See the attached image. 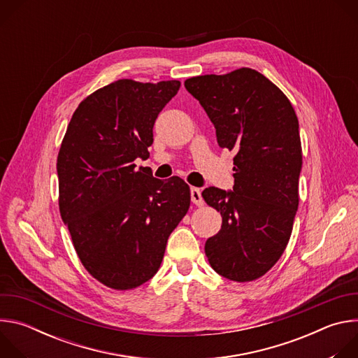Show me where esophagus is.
I'll return each instance as SVG.
<instances>
[{
    "instance_id": "esophagus-1",
    "label": "esophagus",
    "mask_w": 358,
    "mask_h": 358,
    "mask_svg": "<svg viewBox=\"0 0 358 358\" xmlns=\"http://www.w3.org/2000/svg\"><path fill=\"white\" fill-rule=\"evenodd\" d=\"M191 201H192V203H195L196 207L203 206V199H202V194H201L199 188H196V187L191 188Z\"/></svg>"
}]
</instances>
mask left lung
I'll return each instance as SVG.
<instances>
[{"label":"left lung","instance_id":"1","mask_svg":"<svg viewBox=\"0 0 358 358\" xmlns=\"http://www.w3.org/2000/svg\"><path fill=\"white\" fill-rule=\"evenodd\" d=\"M184 85L211 119L220 147L236 152L232 191H202L222 215L206 255L221 276L255 280L279 261L292 234L301 171L297 116L285 93L255 69L195 76Z\"/></svg>","mask_w":358,"mask_h":358}]
</instances>
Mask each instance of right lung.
<instances>
[{"label":"right lung","instance_id":"add662e5","mask_svg":"<svg viewBox=\"0 0 358 358\" xmlns=\"http://www.w3.org/2000/svg\"><path fill=\"white\" fill-rule=\"evenodd\" d=\"M178 80L120 79L89 94L75 110L58 155L59 211L86 271L116 290L155 276L170 234L189 208V187L155 178L152 127L177 94Z\"/></svg>","mask_w":358,"mask_h":358}]
</instances>
